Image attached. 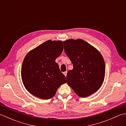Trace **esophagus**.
Masks as SVG:
<instances>
[{
    "label": "esophagus",
    "mask_w": 126,
    "mask_h": 126,
    "mask_svg": "<svg viewBox=\"0 0 126 126\" xmlns=\"http://www.w3.org/2000/svg\"><path fill=\"white\" fill-rule=\"evenodd\" d=\"M63 74H64V75L66 76V74H67V71H65V72H64Z\"/></svg>",
    "instance_id": "34e87169"
}]
</instances>
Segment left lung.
<instances>
[{
	"label": "left lung",
	"instance_id": "left-lung-1",
	"mask_svg": "<svg viewBox=\"0 0 126 126\" xmlns=\"http://www.w3.org/2000/svg\"><path fill=\"white\" fill-rule=\"evenodd\" d=\"M63 44L74 67L66 75L68 84L81 97L97 92L105 76V63L101 53L82 39L66 40Z\"/></svg>",
	"mask_w": 126,
	"mask_h": 126
}]
</instances>
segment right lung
Wrapping results in <instances>:
<instances>
[{
  "label": "right lung",
  "instance_id": "obj_1",
  "mask_svg": "<svg viewBox=\"0 0 126 126\" xmlns=\"http://www.w3.org/2000/svg\"><path fill=\"white\" fill-rule=\"evenodd\" d=\"M63 50L62 41L49 40L25 56L21 76L24 85L31 94L43 100L51 98L60 85L66 82L55 62Z\"/></svg>",
  "mask_w": 126,
  "mask_h": 126
}]
</instances>
